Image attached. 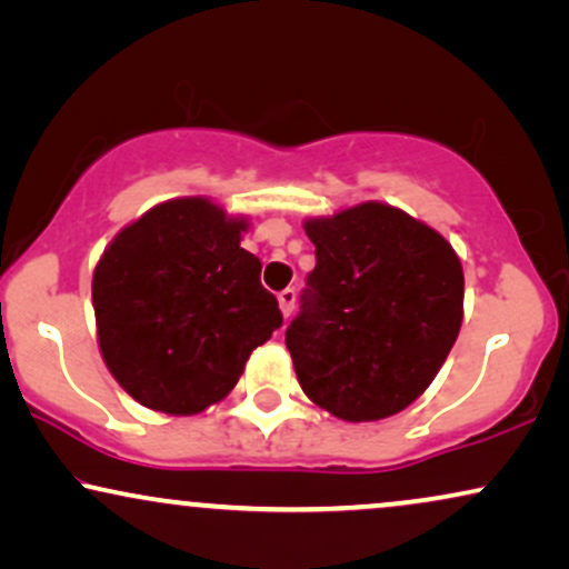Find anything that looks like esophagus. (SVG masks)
<instances>
[{
	"label": "esophagus",
	"mask_w": 569,
	"mask_h": 569,
	"mask_svg": "<svg viewBox=\"0 0 569 569\" xmlns=\"http://www.w3.org/2000/svg\"><path fill=\"white\" fill-rule=\"evenodd\" d=\"M278 307H280V315L291 317L293 307H297V291H293V289L280 291V293H278Z\"/></svg>",
	"instance_id": "obj_1"
}]
</instances>
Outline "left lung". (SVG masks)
<instances>
[{
    "label": "left lung",
    "instance_id": "obj_1",
    "mask_svg": "<svg viewBox=\"0 0 569 569\" xmlns=\"http://www.w3.org/2000/svg\"><path fill=\"white\" fill-rule=\"evenodd\" d=\"M317 264L286 330L307 398L343 421L403 411L463 322V264L431 226L388 202L307 218Z\"/></svg>",
    "mask_w": 569,
    "mask_h": 569
}]
</instances>
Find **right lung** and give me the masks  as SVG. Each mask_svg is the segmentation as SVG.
<instances>
[{"label": "right lung", "mask_w": 569, "mask_h": 569, "mask_svg": "<svg viewBox=\"0 0 569 569\" xmlns=\"http://www.w3.org/2000/svg\"><path fill=\"white\" fill-rule=\"evenodd\" d=\"M249 221L208 197H177L124 226L93 270L98 348L127 396L192 416L223 400L283 315Z\"/></svg>", "instance_id": "1"}]
</instances>
